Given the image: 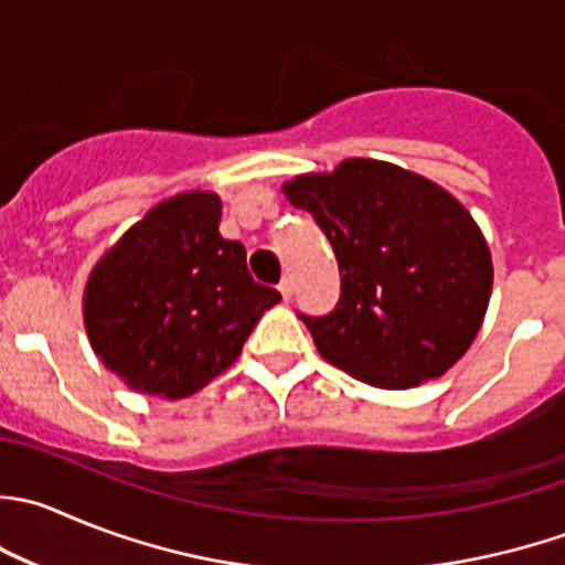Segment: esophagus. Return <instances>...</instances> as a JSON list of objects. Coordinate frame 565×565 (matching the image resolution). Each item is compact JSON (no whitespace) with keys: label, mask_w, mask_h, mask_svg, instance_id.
I'll list each match as a JSON object with an SVG mask.
<instances>
[{"label":"esophagus","mask_w":565,"mask_h":565,"mask_svg":"<svg viewBox=\"0 0 565 565\" xmlns=\"http://www.w3.org/2000/svg\"><path fill=\"white\" fill-rule=\"evenodd\" d=\"M278 292H281L284 303H289V298H292V281H289V278H284V281L278 284Z\"/></svg>","instance_id":"1"}]
</instances>
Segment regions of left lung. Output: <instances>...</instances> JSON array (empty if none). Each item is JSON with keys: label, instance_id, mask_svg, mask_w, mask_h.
Instances as JSON below:
<instances>
[{"label": "left lung", "instance_id": "obj_1", "mask_svg": "<svg viewBox=\"0 0 565 565\" xmlns=\"http://www.w3.org/2000/svg\"><path fill=\"white\" fill-rule=\"evenodd\" d=\"M339 262L328 315L298 311L328 364L381 388L439 377L478 337L491 254L472 215L428 179L375 160L284 188Z\"/></svg>", "mask_w": 565, "mask_h": 565}]
</instances>
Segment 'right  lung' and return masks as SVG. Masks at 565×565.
<instances>
[{"label":"right lung","instance_id":"add662e5","mask_svg":"<svg viewBox=\"0 0 565 565\" xmlns=\"http://www.w3.org/2000/svg\"><path fill=\"white\" fill-rule=\"evenodd\" d=\"M217 223V195H177L131 226L87 281L93 350L140 392L179 399L204 388L281 300L250 278L245 248Z\"/></svg>","mask_w":565,"mask_h":565}]
</instances>
